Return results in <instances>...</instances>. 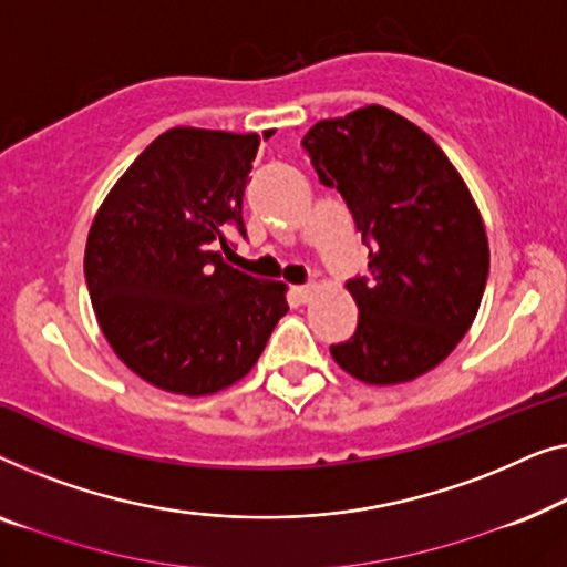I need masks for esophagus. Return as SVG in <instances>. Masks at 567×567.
<instances>
[{
    "instance_id": "esophagus-1",
    "label": "esophagus",
    "mask_w": 567,
    "mask_h": 567,
    "mask_svg": "<svg viewBox=\"0 0 567 567\" xmlns=\"http://www.w3.org/2000/svg\"><path fill=\"white\" fill-rule=\"evenodd\" d=\"M313 292H316V285H298V287H295V295H298L300 302H308L310 298H313Z\"/></svg>"
}]
</instances>
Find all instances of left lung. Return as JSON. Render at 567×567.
I'll list each match as a JSON object with an SVG mask.
<instances>
[{
  "mask_svg": "<svg viewBox=\"0 0 567 567\" xmlns=\"http://www.w3.org/2000/svg\"><path fill=\"white\" fill-rule=\"evenodd\" d=\"M302 146L370 246V280L347 285L354 337L331 347L364 385H401L452 354L481 308L488 236L444 151L393 110L367 105L310 127Z\"/></svg>",
  "mask_w": 567,
  "mask_h": 567,
  "instance_id": "obj_1",
  "label": "left lung"
}]
</instances>
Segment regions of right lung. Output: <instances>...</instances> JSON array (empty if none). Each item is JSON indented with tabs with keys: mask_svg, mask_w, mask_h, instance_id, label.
Wrapping results in <instances>:
<instances>
[{
	"mask_svg": "<svg viewBox=\"0 0 567 567\" xmlns=\"http://www.w3.org/2000/svg\"><path fill=\"white\" fill-rule=\"evenodd\" d=\"M275 131H265V141ZM257 133L172 127L115 182L94 215L84 275L94 316L121 362L148 385L213 395L251 372L287 285L226 265Z\"/></svg>",
	"mask_w": 567,
	"mask_h": 567,
	"instance_id": "right-lung-1",
	"label": "right lung"
}]
</instances>
